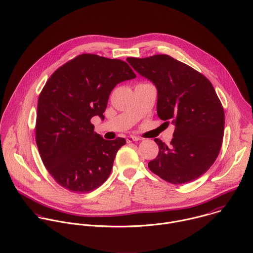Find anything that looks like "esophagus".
Segmentation results:
<instances>
[{"label":"esophagus","mask_w":253,"mask_h":253,"mask_svg":"<svg viewBox=\"0 0 253 253\" xmlns=\"http://www.w3.org/2000/svg\"><path fill=\"white\" fill-rule=\"evenodd\" d=\"M126 140H127V143H131V142H135V141H138V140H140L138 137H134V136H129V137H127L126 138Z\"/></svg>","instance_id":"obj_1"}]
</instances>
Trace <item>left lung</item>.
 <instances>
[{"label": "left lung", "mask_w": 253, "mask_h": 253, "mask_svg": "<svg viewBox=\"0 0 253 253\" xmlns=\"http://www.w3.org/2000/svg\"><path fill=\"white\" fill-rule=\"evenodd\" d=\"M127 61L156 86L159 118L175 125L170 146L155 139L159 154L149 162V169L174 185L198 179L214 163L223 138L224 111L212 84L167 54Z\"/></svg>", "instance_id": "1"}]
</instances>
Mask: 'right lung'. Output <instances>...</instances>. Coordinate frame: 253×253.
I'll list each match as a JSON object with an SVG mask.
<instances>
[{"label":"right lung","mask_w":253,"mask_h":253,"mask_svg":"<svg viewBox=\"0 0 253 253\" xmlns=\"http://www.w3.org/2000/svg\"><path fill=\"white\" fill-rule=\"evenodd\" d=\"M135 77L125 61L83 53L48 78L39 97L36 141L43 165L58 185L81 194L108 179L126 140L103 139L90 120L103 118L113 88Z\"/></svg>","instance_id":"add662e5"}]
</instances>
